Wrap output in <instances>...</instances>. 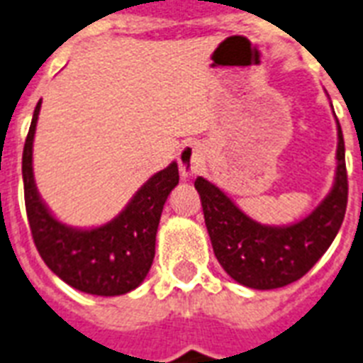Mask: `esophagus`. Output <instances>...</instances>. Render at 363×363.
Here are the masks:
<instances>
[{
    "label": "esophagus",
    "mask_w": 363,
    "mask_h": 363,
    "mask_svg": "<svg viewBox=\"0 0 363 363\" xmlns=\"http://www.w3.org/2000/svg\"><path fill=\"white\" fill-rule=\"evenodd\" d=\"M206 161V152L202 144L199 142H189L182 146L178 153V164H179V174L184 178H191L195 174L200 172V168L204 167Z\"/></svg>",
    "instance_id": "1"
}]
</instances>
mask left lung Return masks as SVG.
<instances>
[{
  "label": "left lung",
  "mask_w": 363,
  "mask_h": 363,
  "mask_svg": "<svg viewBox=\"0 0 363 363\" xmlns=\"http://www.w3.org/2000/svg\"><path fill=\"white\" fill-rule=\"evenodd\" d=\"M195 187L213 253L232 279L257 291L291 285L326 253L343 223L349 182L341 125L337 121V170L332 191L294 225H260L208 179L196 178Z\"/></svg>",
  "instance_id": "8db88e82"
}]
</instances>
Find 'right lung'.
<instances>
[{
    "label": "right lung",
    "mask_w": 363,
    "mask_h": 363,
    "mask_svg": "<svg viewBox=\"0 0 363 363\" xmlns=\"http://www.w3.org/2000/svg\"><path fill=\"white\" fill-rule=\"evenodd\" d=\"M39 110L40 101L22 153L26 211L35 247L46 266L72 289L95 296L127 294L146 279L152 268L161 211L179 182L178 163L153 174L125 210L103 227H67L48 211L35 187L33 136Z\"/></svg>",
    "instance_id": "obj_1"
}]
</instances>
